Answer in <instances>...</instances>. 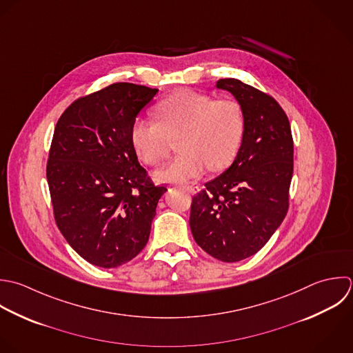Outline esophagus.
I'll return each instance as SVG.
<instances>
[{"mask_svg": "<svg viewBox=\"0 0 353 353\" xmlns=\"http://www.w3.org/2000/svg\"><path fill=\"white\" fill-rule=\"evenodd\" d=\"M184 188H185L188 192H191V194H198V192L201 191V187L196 185V184H194V183L184 185Z\"/></svg>", "mask_w": 353, "mask_h": 353, "instance_id": "34e87169", "label": "esophagus"}]
</instances>
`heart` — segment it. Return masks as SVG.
I'll return each mask as SVG.
<instances>
[{
	"mask_svg": "<svg viewBox=\"0 0 353 353\" xmlns=\"http://www.w3.org/2000/svg\"><path fill=\"white\" fill-rule=\"evenodd\" d=\"M159 122L139 119L130 139L139 158L150 165H161L180 140L183 152L155 177L163 183L196 179L209 168L220 172L232 165L245 137L246 119L242 104L231 97L181 89L157 105Z\"/></svg>",
	"mask_w": 353,
	"mask_h": 353,
	"instance_id": "1",
	"label": "heart"
}]
</instances>
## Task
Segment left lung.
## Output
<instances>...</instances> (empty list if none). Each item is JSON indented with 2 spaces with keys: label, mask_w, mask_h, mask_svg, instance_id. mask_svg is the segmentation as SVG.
<instances>
[{
  "label": "left lung",
  "mask_w": 353,
  "mask_h": 353,
  "mask_svg": "<svg viewBox=\"0 0 353 353\" xmlns=\"http://www.w3.org/2000/svg\"><path fill=\"white\" fill-rule=\"evenodd\" d=\"M217 88L242 104L245 137L234 163L192 196L190 227L208 254L236 263L256 254L286 217L294 148L289 118L272 96L235 78Z\"/></svg>",
  "instance_id": "obj_1"
}]
</instances>
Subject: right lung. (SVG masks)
<instances>
[{
    "label": "right lung",
    "mask_w": 353,
    "mask_h": 353,
    "mask_svg": "<svg viewBox=\"0 0 353 353\" xmlns=\"http://www.w3.org/2000/svg\"><path fill=\"white\" fill-rule=\"evenodd\" d=\"M157 92L111 83L74 100L56 123L46 163L54 221L93 265H123L148 242L166 187L155 185L139 163L130 132Z\"/></svg>",
    "instance_id": "right-lung-1"
}]
</instances>
